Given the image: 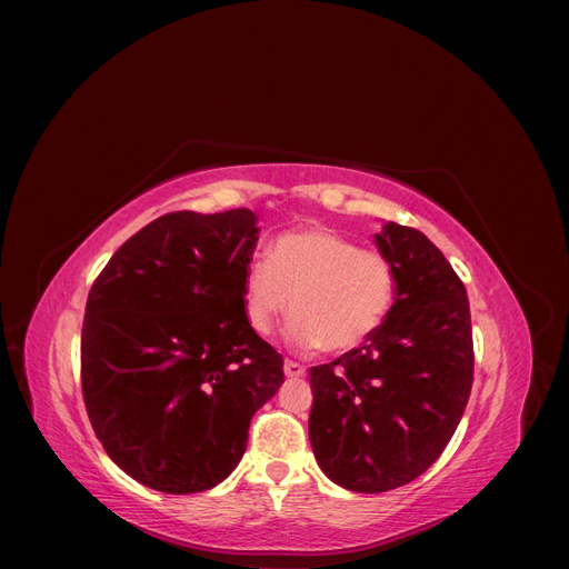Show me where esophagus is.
Segmentation results:
<instances>
[{"instance_id":"obj_1","label":"esophagus","mask_w":569,"mask_h":569,"mask_svg":"<svg viewBox=\"0 0 569 569\" xmlns=\"http://www.w3.org/2000/svg\"><path fill=\"white\" fill-rule=\"evenodd\" d=\"M284 375L287 377H303L306 368L301 363H297V360H284Z\"/></svg>"}]
</instances>
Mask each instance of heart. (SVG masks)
Instances as JSON below:
<instances>
[{"label": "heart", "instance_id": "obj_1", "mask_svg": "<svg viewBox=\"0 0 569 569\" xmlns=\"http://www.w3.org/2000/svg\"><path fill=\"white\" fill-rule=\"evenodd\" d=\"M393 297L389 258L325 228L278 237L268 258H256L244 274V313L253 332L270 335L291 306L297 316L289 339L330 353L368 341L387 320Z\"/></svg>", "mask_w": 569, "mask_h": 569}]
</instances>
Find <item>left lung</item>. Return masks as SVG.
Returning a JSON list of instances; mask_svg holds the SVG:
<instances>
[{
	"instance_id": "1",
	"label": "left lung",
	"mask_w": 569,
	"mask_h": 569,
	"mask_svg": "<svg viewBox=\"0 0 569 569\" xmlns=\"http://www.w3.org/2000/svg\"><path fill=\"white\" fill-rule=\"evenodd\" d=\"M375 244L396 272L387 320L363 347L308 370L316 460L335 485L358 493L403 487L441 456L475 368L470 301L443 253L391 220Z\"/></svg>"
}]
</instances>
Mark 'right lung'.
<instances>
[{"mask_svg": "<svg viewBox=\"0 0 569 569\" xmlns=\"http://www.w3.org/2000/svg\"><path fill=\"white\" fill-rule=\"evenodd\" d=\"M258 216L178 211L120 247L90 289L80 363L94 435L120 470L163 493L228 479L282 356L244 313Z\"/></svg>", "mask_w": 569, "mask_h": 569, "instance_id": "obj_1", "label": "right lung"}]
</instances>
